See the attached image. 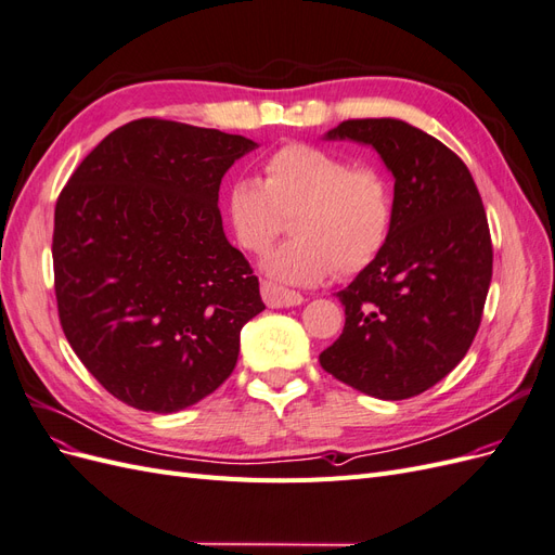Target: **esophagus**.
Here are the masks:
<instances>
[{"mask_svg": "<svg viewBox=\"0 0 555 555\" xmlns=\"http://www.w3.org/2000/svg\"><path fill=\"white\" fill-rule=\"evenodd\" d=\"M261 296L268 308H294L304 304V296L289 289H282L271 282H261Z\"/></svg>", "mask_w": 555, "mask_h": 555, "instance_id": "1", "label": "esophagus"}]
</instances>
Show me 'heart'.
<instances>
[{
	"label": "heart",
	"mask_w": 555,
	"mask_h": 555,
	"mask_svg": "<svg viewBox=\"0 0 555 555\" xmlns=\"http://www.w3.org/2000/svg\"><path fill=\"white\" fill-rule=\"evenodd\" d=\"M294 215V241L268 251L261 271L280 284H317L335 266L361 273L389 241L393 192L375 166H354L331 150L292 143L263 164V182L236 178L224 194V220L233 241L261 255Z\"/></svg>",
	"instance_id": "heart-1"
}]
</instances>
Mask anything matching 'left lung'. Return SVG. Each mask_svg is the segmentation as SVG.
<instances>
[{"mask_svg": "<svg viewBox=\"0 0 555 555\" xmlns=\"http://www.w3.org/2000/svg\"><path fill=\"white\" fill-rule=\"evenodd\" d=\"M324 141L382 157L393 224L379 257L338 292L345 328L319 363L379 400L418 396L461 363L481 322L493 247L479 190L444 143L398 117L347 120Z\"/></svg>", "mask_w": 555, "mask_h": 555, "instance_id": "8db88e82", "label": "left lung"}]
</instances>
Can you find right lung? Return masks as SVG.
<instances>
[{"mask_svg":"<svg viewBox=\"0 0 555 555\" xmlns=\"http://www.w3.org/2000/svg\"><path fill=\"white\" fill-rule=\"evenodd\" d=\"M236 133L143 117L80 162L55 206L62 331L127 405L171 414L236 367L241 328L266 306L217 208Z\"/></svg>","mask_w":555,"mask_h":555,"instance_id":"obj_1","label":"right lung"}]
</instances>
